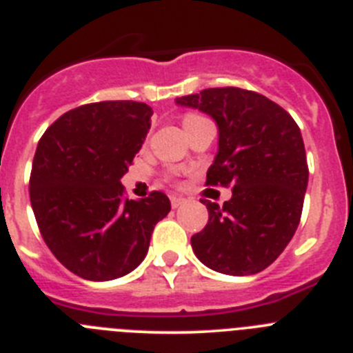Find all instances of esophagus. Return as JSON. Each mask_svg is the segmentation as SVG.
<instances>
[{
  "instance_id": "34e87169",
  "label": "esophagus",
  "mask_w": 353,
  "mask_h": 353,
  "mask_svg": "<svg viewBox=\"0 0 353 353\" xmlns=\"http://www.w3.org/2000/svg\"><path fill=\"white\" fill-rule=\"evenodd\" d=\"M170 204H172L174 209H177L179 205L184 204V199L183 196H170Z\"/></svg>"
}]
</instances>
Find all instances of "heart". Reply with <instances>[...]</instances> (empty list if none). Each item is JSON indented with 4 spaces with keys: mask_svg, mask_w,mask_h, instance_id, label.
I'll list each match as a JSON object with an SVG mask.
<instances>
[{
    "mask_svg": "<svg viewBox=\"0 0 353 353\" xmlns=\"http://www.w3.org/2000/svg\"><path fill=\"white\" fill-rule=\"evenodd\" d=\"M196 117H199V116H188V117H186V119H184V123L192 121V119H196Z\"/></svg>",
    "mask_w": 353,
    "mask_h": 353,
    "instance_id": "heart-1",
    "label": "heart"
}]
</instances>
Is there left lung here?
<instances>
[{
	"label": "left lung",
	"mask_w": 353,
	"mask_h": 353,
	"mask_svg": "<svg viewBox=\"0 0 353 353\" xmlns=\"http://www.w3.org/2000/svg\"><path fill=\"white\" fill-rule=\"evenodd\" d=\"M218 126V151L208 183L232 186L223 205L202 200L204 230L192 237L193 253L221 274L248 276L269 268L294 237L307 188L303 135L290 114L255 91L211 88L176 98Z\"/></svg>",
	"instance_id": "left-lung-1"
}]
</instances>
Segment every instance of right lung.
Instances as JSON below:
<instances>
[{
  "mask_svg": "<svg viewBox=\"0 0 353 353\" xmlns=\"http://www.w3.org/2000/svg\"><path fill=\"white\" fill-rule=\"evenodd\" d=\"M153 109L141 101H98L63 114L34 153L31 208L46 244L68 271L110 281L141 265L169 196H123L121 177L141 151Z\"/></svg>",
  "mask_w": 353,
  "mask_h": 353,
  "instance_id": "obj_1",
  "label": "right lung"
}]
</instances>
